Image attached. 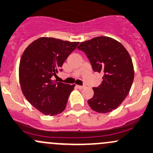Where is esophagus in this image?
<instances>
[{
    "instance_id": "esophagus-1",
    "label": "esophagus",
    "mask_w": 153,
    "mask_h": 153,
    "mask_svg": "<svg viewBox=\"0 0 153 153\" xmlns=\"http://www.w3.org/2000/svg\"><path fill=\"white\" fill-rule=\"evenodd\" d=\"M77 88H78L79 89H82L85 87V86H79V85H77Z\"/></svg>"
}]
</instances>
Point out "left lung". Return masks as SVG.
Segmentation results:
<instances>
[{
  "label": "left lung",
  "instance_id": "8db88e82",
  "mask_svg": "<svg viewBox=\"0 0 153 153\" xmlns=\"http://www.w3.org/2000/svg\"><path fill=\"white\" fill-rule=\"evenodd\" d=\"M89 59L94 72H102V83L94 87V96L88 100L98 113L117 108L129 94L134 79L132 59L123 45L108 36L83 42L78 47Z\"/></svg>",
  "mask_w": 153,
  "mask_h": 153
}]
</instances>
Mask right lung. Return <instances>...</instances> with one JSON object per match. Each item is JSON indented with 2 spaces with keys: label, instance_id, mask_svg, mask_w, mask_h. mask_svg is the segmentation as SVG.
I'll list each match as a JSON object with an SVG mask.
<instances>
[{
  "label": "right lung",
  "instance_id": "right-lung-1",
  "mask_svg": "<svg viewBox=\"0 0 153 153\" xmlns=\"http://www.w3.org/2000/svg\"><path fill=\"white\" fill-rule=\"evenodd\" d=\"M79 42L51 37L39 38L22 53L19 79L25 97L35 108L45 115L63 112L75 84L53 80L68 56Z\"/></svg>",
  "mask_w": 153,
  "mask_h": 153
}]
</instances>
